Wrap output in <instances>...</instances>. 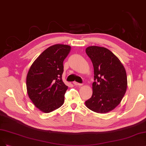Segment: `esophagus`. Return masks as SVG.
I'll return each instance as SVG.
<instances>
[{"instance_id": "obj_1", "label": "esophagus", "mask_w": 146, "mask_h": 146, "mask_svg": "<svg viewBox=\"0 0 146 146\" xmlns=\"http://www.w3.org/2000/svg\"><path fill=\"white\" fill-rule=\"evenodd\" d=\"M73 83V84H74V86H82V84L78 83V82H76V81H74Z\"/></svg>"}]
</instances>
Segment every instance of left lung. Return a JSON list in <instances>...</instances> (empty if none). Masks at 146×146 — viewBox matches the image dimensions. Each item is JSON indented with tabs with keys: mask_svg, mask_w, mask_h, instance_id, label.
I'll return each mask as SVG.
<instances>
[{
	"mask_svg": "<svg viewBox=\"0 0 146 146\" xmlns=\"http://www.w3.org/2000/svg\"><path fill=\"white\" fill-rule=\"evenodd\" d=\"M86 52L94 68L92 97L85 104L89 109L106 113L118 106L127 87L125 70L119 59L104 47L90 46Z\"/></svg>",
	"mask_w": 146,
	"mask_h": 146,
	"instance_id": "obj_1",
	"label": "left lung"
}]
</instances>
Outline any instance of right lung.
I'll list each match as a JSON object with an SVG mask.
<instances>
[{"label":"right lung","mask_w":146,"mask_h":146,"mask_svg":"<svg viewBox=\"0 0 146 146\" xmlns=\"http://www.w3.org/2000/svg\"><path fill=\"white\" fill-rule=\"evenodd\" d=\"M71 46L56 44L44 51L33 63L27 76L28 95L34 105L44 113L62 106L68 87L62 80L63 62Z\"/></svg>","instance_id":"add662e5"}]
</instances>
